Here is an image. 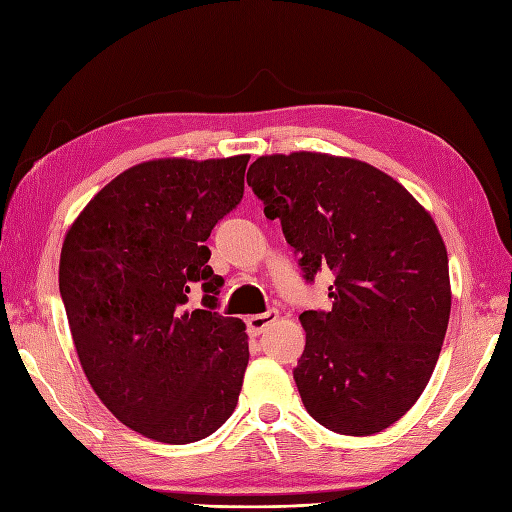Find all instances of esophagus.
<instances>
[{
	"mask_svg": "<svg viewBox=\"0 0 512 512\" xmlns=\"http://www.w3.org/2000/svg\"><path fill=\"white\" fill-rule=\"evenodd\" d=\"M277 318H280V314H277L275 309H269V312H265V314L250 316V318L245 320L247 322V331H250V335L256 337L260 333H265Z\"/></svg>",
	"mask_w": 512,
	"mask_h": 512,
	"instance_id": "34e87169",
	"label": "esophagus"
}]
</instances>
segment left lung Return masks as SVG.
Wrapping results in <instances>:
<instances>
[{"mask_svg": "<svg viewBox=\"0 0 512 512\" xmlns=\"http://www.w3.org/2000/svg\"><path fill=\"white\" fill-rule=\"evenodd\" d=\"M247 185L301 254L305 280L331 269V312H303L294 367L303 406L344 436L399 421L438 363L451 316L448 256L431 213L391 175L318 151L260 156Z\"/></svg>", "mask_w": 512, "mask_h": 512, "instance_id": "obj_1", "label": "left lung"}]
</instances>
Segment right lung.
Here are the masks:
<instances>
[{"mask_svg": "<svg viewBox=\"0 0 512 512\" xmlns=\"http://www.w3.org/2000/svg\"><path fill=\"white\" fill-rule=\"evenodd\" d=\"M250 156L160 158L123 170L66 232L59 292L91 389L126 427L198 442L235 410L250 361L245 324L213 312V226L243 198ZM204 282L205 310L184 307Z\"/></svg>", "mask_w": 512, "mask_h": 512, "instance_id": "add662e5", "label": "right lung"}]
</instances>
